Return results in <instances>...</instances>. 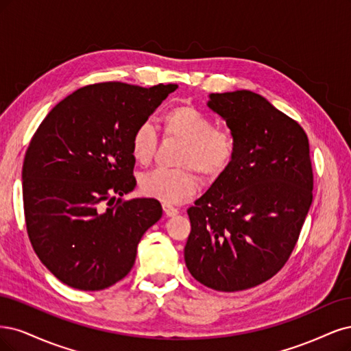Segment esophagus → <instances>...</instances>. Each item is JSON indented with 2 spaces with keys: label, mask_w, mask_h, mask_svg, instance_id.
I'll return each instance as SVG.
<instances>
[{
  "label": "esophagus",
  "mask_w": 351,
  "mask_h": 351,
  "mask_svg": "<svg viewBox=\"0 0 351 351\" xmlns=\"http://www.w3.org/2000/svg\"><path fill=\"white\" fill-rule=\"evenodd\" d=\"M163 210H165V214L167 217H173L179 213V210L176 207H173L172 204H169V202H163Z\"/></svg>",
  "instance_id": "34e87169"
}]
</instances>
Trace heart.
<instances>
[{"label": "heart", "instance_id": "obj_1", "mask_svg": "<svg viewBox=\"0 0 351 351\" xmlns=\"http://www.w3.org/2000/svg\"><path fill=\"white\" fill-rule=\"evenodd\" d=\"M165 134L182 141L176 165L180 169H154L140 179L143 194L165 202H182L195 194L199 172L206 180H214L226 172L236 154V138L232 131L214 127V121L192 105H178L162 118ZM157 132L149 122L134 130L131 153L141 165L153 159Z\"/></svg>", "mask_w": 351, "mask_h": 351}]
</instances>
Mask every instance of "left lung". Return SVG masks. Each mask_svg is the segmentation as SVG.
I'll list each match as a JSON object with an SVG mask.
<instances>
[{"instance_id": "obj_1", "label": "left lung", "mask_w": 351, "mask_h": 351, "mask_svg": "<svg viewBox=\"0 0 351 351\" xmlns=\"http://www.w3.org/2000/svg\"><path fill=\"white\" fill-rule=\"evenodd\" d=\"M207 106L236 138V154L188 208L185 264L219 291L255 287L295 250L312 204L309 140L299 123L250 90L211 93Z\"/></svg>"}]
</instances>
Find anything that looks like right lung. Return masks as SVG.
Masks as SVG:
<instances>
[{
  "label": "right lung",
  "mask_w": 351,
  "mask_h": 351,
  "mask_svg": "<svg viewBox=\"0 0 351 351\" xmlns=\"http://www.w3.org/2000/svg\"><path fill=\"white\" fill-rule=\"evenodd\" d=\"M176 84L86 86L42 121L25 156L26 228L36 255L73 289L104 290L125 277L143 234L162 217L154 198L122 201L132 175L134 130Z\"/></svg>",
  "instance_id": "add662e5"
}]
</instances>
